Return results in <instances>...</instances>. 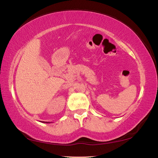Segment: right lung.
Here are the masks:
<instances>
[{
  "label": "right lung",
  "instance_id": "1",
  "mask_svg": "<svg viewBox=\"0 0 158 158\" xmlns=\"http://www.w3.org/2000/svg\"><path fill=\"white\" fill-rule=\"evenodd\" d=\"M40 122H42V123H50L49 122H44V121H40Z\"/></svg>",
  "mask_w": 158,
  "mask_h": 158
}]
</instances>
